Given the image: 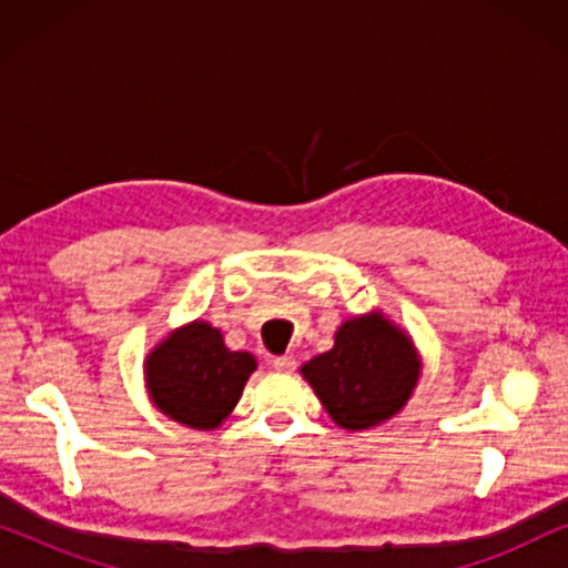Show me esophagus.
I'll use <instances>...</instances> for the list:
<instances>
[{"mask_svg": "<svg viewBox=\"0 0 568 568\" xmlns=\"http://www.w3.org/2000/svg\"><path fill=\"white\" fill-rule=\"evenodd\" d=\"M271 367L276 372H294L297 362H294V356H271Z\"/></svg>", "mask_w": 568, "mask_h": 568, "instance_id": "34e87169", "label": "esophagus"}]
</instances>
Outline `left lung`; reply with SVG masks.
Masks as SVG:
<instances>
[{
	"label": "left lung",
	"instance_id": "left-lung-1",
	"mask_svg": "<svg viewBox=\"0 0 568 568\" xmlns=\"http://www.w3.org/2000/svg\"><path fill=\"white\" fill-rule=\"evenodd\" d=\"M422 354L383 310L346 317L333 348L300 367L323 408L348 432L375 429L406 408L422 377Z\"/></svg>",
	"mask_w": 568,
	"mask_h": 568
}]
</instances>
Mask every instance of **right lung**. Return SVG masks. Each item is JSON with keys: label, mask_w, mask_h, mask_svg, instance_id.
<instances>
[{"label": "right lung", "mask_w": 568, "mask_h": 568, "mask_svg": "<svg viewBox=\"0 0 568 568\" xmlns=\"http://www.w3.org/2000/svg\"><path fill=\"white\" fill-rule=\"evenodd\" d=\"M258 362L232 352L220 328L191 321L170 331L144 359V385L160 414L189 429H216L237 406Z\"/></svg>", "instance_id": "add662e5"}]
</instances>
